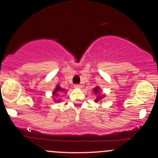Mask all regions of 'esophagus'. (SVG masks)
<instances>
[{"label":"esophagus","mask_w":158,"mask_h":158,"mask_svg":"<svg viewBox=\"0 0 158 158\" xmlns=\"http://www.w3.org/2000/svg\"><path fill=\"white\" fill-rule=\"evenodd\" d=\"M81 87H82V85H79V84L74 85V88H81Z\"/></svg>","instance_id":"1"}]
</instances>
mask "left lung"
I'll use <instances>...</instances> for the list:
<instances>
[{"instance_id": "8db88e82", "label": "left lung", "mask_w": 158, "mask_h": 158, "mask_svg": "<svg viewBox=\"0 0 158 158\" xmlns=\"http://www.w3.org/2000/svg\"><path fill=\"white\" fill-rule=\"evenodd\" d=\"M94 91L95 92V94L97 95V98H96V99H95L94 101L98 102V101H100V100H101L102 98H103V97L99 95V94H100V88H99V87H96V88H94Z\"/></svg>"}]
</instances>
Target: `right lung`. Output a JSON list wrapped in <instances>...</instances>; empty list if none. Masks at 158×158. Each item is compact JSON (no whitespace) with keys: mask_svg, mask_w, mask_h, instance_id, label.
<instances>
[{"mask_svg":"<svg viewBox=\"0 0 158 158\" xmlns=\"http://www.w3.org/2000/svg\"><path fill=\"white\" fill-rule=\"evenodd\" d=\"M64 91V90L62 89V88H60L59 85L56 86V88H55V91H54V92H53V95H55V97H57V95H58V92H62V91ZM58 100H55V101L57 102V101H58Z\"/></svg>","mask_w":158,"mask_h":158,"instance_id":"add662e5","label":"right lung"}]
</instances>
